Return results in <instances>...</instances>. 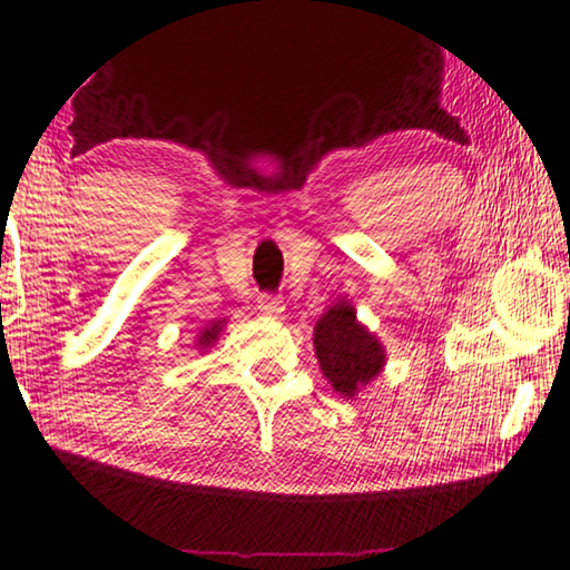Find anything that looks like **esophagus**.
I'll return each instance as SVG.
<instances>
[{
  "label": "esophagus",
  "instance_id": "1",
  "mask_svg": "<svg viewBox=\"0 0 570 570\" xmlns=\"http://www.w3.org/2000/svg\"><path fill=\"white\" fill-rule=\"evenodd\" d=\"M258 312H262L264 317H272V320L283 317L285 301L277 298V296H262V298H258Z\"/></svg>",
  "mask_w": 570,
  "mask_h": 570
}]
</instances>
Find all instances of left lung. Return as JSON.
Segmentation results:
<instances>
[{"instance_id": "left-lung-1", "label": "left lung", "mask_w": 570, "mask_h": 570, "mask_svg": "<svg viewBox=\"0 0 570 570\" xmlns=\"http://www.w3.org/2000/svg\"><path fill=\"white\" fill-rule=\"evenodd\" d=\"M314 348L322 372L341 396H354L385 362L383 346L356 322V312L348 304L327 308L314 327Z\"/></svg>"}]
</instances>
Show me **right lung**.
Masks as SVG:
<instances>
[{"label":"right lung","mask_w":570,"mask_h":570,"mask_svg":"<svg viewBox=\"0 0 570 570\" xmlns=\"http://www.w3.org/2000/svg\"><path fill=\"white\" fill-rule=\"evenodd\" d=\"M219 330H222V322H210V325L200 333L198 346H200V348H208L210 343H214L216 338H219Z\"/></svg>","instance_id":"1"}]
</instances>
